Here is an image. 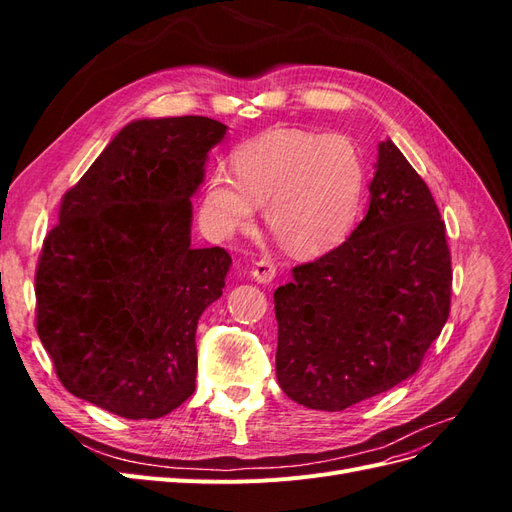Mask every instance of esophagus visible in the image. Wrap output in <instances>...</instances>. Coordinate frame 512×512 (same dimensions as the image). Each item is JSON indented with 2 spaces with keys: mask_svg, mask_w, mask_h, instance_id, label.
Returning a JSON list of instances; mask_svg holds the SVG:
<instances>
[{
  "mask_svg": "<svg viewBox=\"0 0 512 512\" xmlns=\"http://www.w3.org/2000/svg\"><path fill=\"white\" fill-rule=\"evenodd\" d=\"M275 275H277V265H275L273 260L262 258V260L254 262L252 277H254V280H256L258 284H269V282H273Z\"/></svg>",
  "mask_w": 512,
  "mask_h": 512,
  "instance_id": "esophagus-1",
  "label": "esophagus"
}]
</instances>
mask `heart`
Here are the masks:
<instances>
[{
  "label": "heart",
  "mask_w": 512,
  "mask_h": 512,
  "mask_svg": "<svg viewBox=\"0 0 512 512\" xmlns=\"http://www.w3.org/2000/svg\"><path fill=\"white\" fill-rule=\"evenodd\" d=\"M235 175L218 168L203 190V220L215 237L254 222L265 205L273 237L292 254H320L346 237L365 190V166L344 134L271 130L239 147Z\"/></svg>",
  "instance_id": "obj_1"
}]
</instances>
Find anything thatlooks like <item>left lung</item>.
<instances>
[{
    "label": "left lung",
    "instance_id": "8db88e82",
    "mask_svg": "<svg viewBox=\"0 0 512 512\" xmlns=\"http://www.w3.org/2000/svg\"><path fill=\"white\" fill-rule=\"evenodd\" d=\"M451 252L427 183L378 145L369 209L352 235L292 269L273 294L282 391L339 412L416 374L451 312Z\"/></svg>",
    "mask_w": 512,
    "mask_h": 512
}]
</instances>
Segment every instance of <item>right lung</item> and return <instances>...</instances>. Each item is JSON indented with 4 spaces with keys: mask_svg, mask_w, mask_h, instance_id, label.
<instances>
[{
    "mask_svg": "<svg viewBox=\"0 0 512 512\" xmlns=\"http://www.w3.org/2000/svg\"><path fill=\"white\" fill-rule=\"evenodd\" d=\"M226 126L128 123L61 198L36 269V329L61 384L123 418H160L196 389V327L232 260L192 247V196Z\"/></svg>",
    "mask_w": 512,
    "mask_h": 512,
    "instance_id": "obj_1",
    "label": "right lung"
}]
</instances>
